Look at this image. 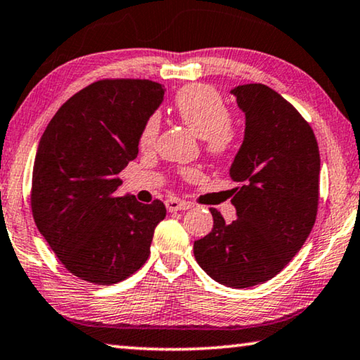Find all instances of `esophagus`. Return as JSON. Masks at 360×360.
Wrapping results in <instances>:
<instances>
[{
  "label": "esophagus",
  "mask_w": 360,
  "mask_h": 360,
  "mask_svg": "<svg viewBox=\"0 0 360 360\" xmlns=\"http://www.w3.org/2000/svg\"><path fill=\"white\" fill-rule=\"evenodd\" d=\"M165 205H167V210L171 211V213H173V211H182V210L192 208V203L179 200V198H169V200L165 202Z\"/></svg>",
  "instance_id": "obj_1"
}]
</instances>
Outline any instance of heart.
Here are the masks:
<instances>
[{"mask_svg": "<svg viewBox=\"0 0 360 360\" xmlns=\"http://www.w3.org/2000/svg\"><path fill=\"white\" fill-rule=\"evenodd\" d=\"M174 110L181 122L203 139L205 150L210 155L222 157L231 150L237 131L231 120L229 107L214 88L207 84L184 86L176 94ZM158 129L160 117L158 113H152L141 131L139 144L142 149H149L155 144ZM184 174L191 176L192 171H184Z\"/></svg>", "mask_w": 360, "mask_h": 360, "instance_id": "b5f03b06", "label": "heart"}]
</instances>
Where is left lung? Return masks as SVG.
Instances as JSON below:
<instances>
[{
    "mask_svg": "<svg viewBox=\"0 0 360 360\" xmlns=\"http://www.w3.org/2000/svg\"><path fill=\"white\" fill-rule=\"evenodd\" d=\"M231 93L245 113L243 142L229 174L238 182L227 222L216 208L213 229L193 242L202 269L226 287L248 288L276 277L300 252L317 216L321 155L309 123L261 83Z\"/></svg>",
    "mask_w": 360,
    "mask_h": 360,
    "instance_id": "obj_1",
    "label": "left lung"
}]
</instances>
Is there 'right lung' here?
<instances>
[{"label":"right lung","mask_w":360,"mask_h":360,"mask_svg":"<svg viewBox=\"0 0 360 360\" xmlns=\"http://www.w3.org/2000/svg\"><path fill=\"white\" fill-rule=\"evenodd\" d=\"M163 94L150 79H99L73 94L39 139L33 219L65 269L82 281L122 282L149 258L167 208L160 200L117 197V189Z\"/></svg>","instance_id":"right-lung-1"}]
</instances>
